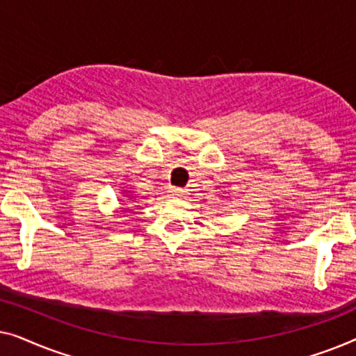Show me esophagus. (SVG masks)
<instances>
[{
	"label": "esophagus",
	"mask_w": 356,
	"mask_h": 356,
	"mask_svg": "<svg viewBox=\"0 0 356 356\" xmlns=\"http://www.w3.org/2000/svg\"><path fill=\"white\" fill-rule=\"evenodd\" d=\"M172 193H173V196H178V197H184V194H186V191L181 188H173Z\"/></svg>",
	"instance_id": "obj_1"
}]
</instances>
